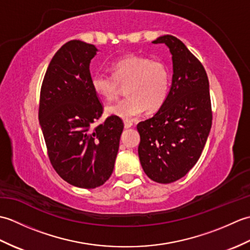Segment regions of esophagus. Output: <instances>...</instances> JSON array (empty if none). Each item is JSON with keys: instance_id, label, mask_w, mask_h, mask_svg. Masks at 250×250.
<instances>
[{"instance_id": "34e87169", "label": "esophagus", "mask_w": 250, "mask_h": 250, "mask_svg": "<svg viewBox=\"0 0 250 250\" xmlns=\"http://www.w3.org/2000/svg\"><path fill=\"white\" fill-rule=\"evenodd\" d=\"M132 125H133V122L130 121V120H125V129L131 128Z\"/></svg>"}]
</instances>
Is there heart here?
<instances>
[{
    "mask_svg": "<svg viewBox=\"0 0 250 250\" xmlns=\"http://www.w3.org/2000/svg\"><path fill=\"white\" fill-rule=\"evenodd\" d=\"M113 76L95 74L91 78L93 91L110 100L125 86L126 97L106 106V114L129 120L141 115L143 110H155L166 100L169 86L167 66L159 60L129 55L111 63Z\"/></svg>",
    "mask_w": 250,
    "mask_h": 250,
    "instance_id": "1",
    "label": "heart"
}]
</instances>
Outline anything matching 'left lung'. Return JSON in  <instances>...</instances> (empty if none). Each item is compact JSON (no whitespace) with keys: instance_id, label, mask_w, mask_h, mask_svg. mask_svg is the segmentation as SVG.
Here are the masks:
<instances>
[{"instance_id":"left-lung-1","label":"left lung","mask_w":250,"mask_h":250,"mask_svg":"<svg viewBox=\"0 0 250 250\" xmlns=\"http://www.w3.org/2000/svg\"><path fill=\"white\" fill-rule=\"evenodd\" d=\"M172 54V86L160 109L141 121L139 157L153 182L169 184L198 162L211 128L209 83L202 63L173 35L158 37Z\"/></svg>"}]
</instances>
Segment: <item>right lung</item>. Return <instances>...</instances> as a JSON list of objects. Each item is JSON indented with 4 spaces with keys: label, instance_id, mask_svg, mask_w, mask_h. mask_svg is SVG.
Wrapping results in <instances>:
<instances>
[{
    "label": "right lung",
    "instance_id": "obj_1",
    "mask_svg": "<svg viewBox=\"0 0 250 250\" xmlns=\"http://www.w3.org/2000/svg\"><path fill=\"white\" fill-rule=\"evenodd\" d=\"M97 47L67 42L56 52L41 88L39 120L48 157L56 172L75 187L102 186L114 171L124 122L103 113L91 87L90 62Z\"/></svg>",
    "mask_w": 250,
    "mask_h": 250
}]
</instances>
